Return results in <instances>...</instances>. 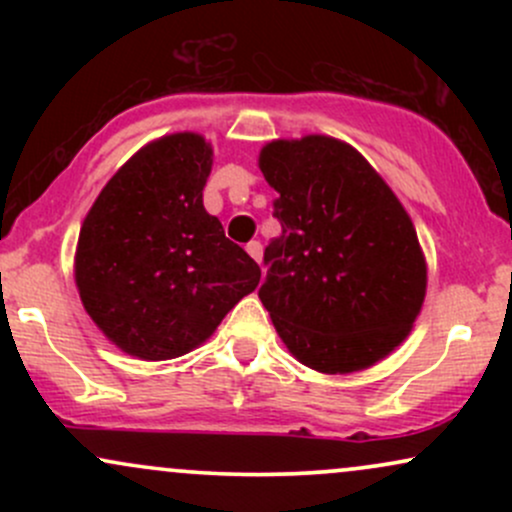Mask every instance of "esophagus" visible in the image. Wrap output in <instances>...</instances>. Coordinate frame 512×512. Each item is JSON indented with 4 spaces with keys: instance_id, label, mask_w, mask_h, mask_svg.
<instances>
[{
    "instance_id": "1",
    "label": "esophagus",
    "mask_w": 512,
    "mask_h": 512,
    "mask_svg": "<svg viewBox=\"0 0 512 512\" xmlns=\"http://www.w3.org/2000/svg\"><path fill=\"white\" fill-rule=\"evenodd\" d=\"M245 250H248V255H250L255 262L262 260V243H260V240H250V243L245 245Z\"/></svg>"
}]
</instances>
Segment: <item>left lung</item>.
<instances>
[{
    "label": "left lung",
    "instance_id": "1",
    "mask_svg": "<svg viewBox=\"0 0 512 512\" xmlns=\"http://www.w3.org/2000/svg\"><path fill=\"white\" fill-rule=\"evenodd\" d=\"M257 166L279 192L281 233L257 291L276 334L317 373L375 366L409 337L426 298L407 209L354 146L327 134L267 142Z\"/></svg>",
    "mask_w": 512,
    "mask_h": 512
}]
</instances>
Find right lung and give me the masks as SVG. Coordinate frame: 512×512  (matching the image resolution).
I'll return each mask as SVG.
<instances>
[{
	"mask_svg": "<svg viewBox=\"0 0 512 512\" xmlns=\"http://www.w3.org/2000/svg\"><path fill=\"white\" fill-rule=\"evenodd\" d=\"M211 142L173 132L137 151L88 209L74 255L84 310L125 354L168 361L204 344L260 267L204 209Z\"/></svg>",
	"mask_w": 512,
	"mask_h": 512,
	"instance_id": "add662e5",
	"label": "right lung"
}]
</instances>
